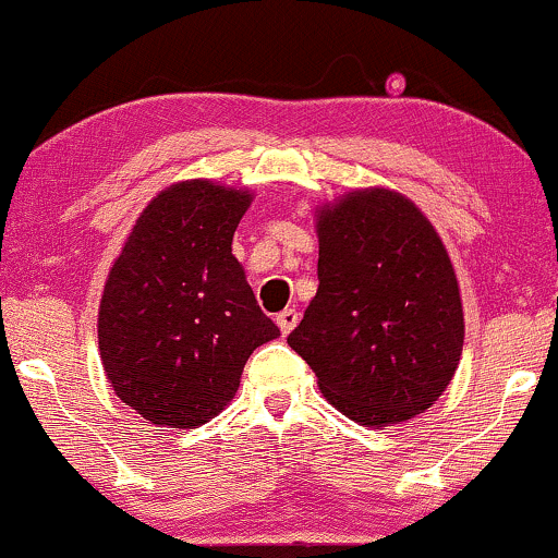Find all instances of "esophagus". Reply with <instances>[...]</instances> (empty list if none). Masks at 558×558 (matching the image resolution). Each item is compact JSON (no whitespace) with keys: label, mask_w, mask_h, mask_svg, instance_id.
I'll return each mask as SVG.
<instances>
[{"label":"esophagus","mask_w":558,"mask_h":558,"mask_svg":"<svg viewBox=\"0 0 558 558\" xmlns=\"http://www.w3.org/2000/svg\"><path fill=\"white\" fill-rule=\"evenodd\" d=\"M275 323H278V328L283 330L286 336H288V332H291L293 328H296V323H299V312H296V310H283V312H280L278 317H275Z\"/></svg>","instance_id":"34e87169"}]
</instances>
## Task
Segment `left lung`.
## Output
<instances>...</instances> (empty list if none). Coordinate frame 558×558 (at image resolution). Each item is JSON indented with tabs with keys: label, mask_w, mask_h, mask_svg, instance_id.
I'll use <instances>...</instances> for the list:
<instances>
[{
	"label": "left lung",
	"mask_w": 558,
	"mask_h": 558,
	"mask_svg": "<svg viewBox=\"0 0 558 558\" xmlns=\"http://www.w3.org/2000/svg\"><path fill=\"white\" fill-rule=\"evenodd\" d=\"M317 296L288 345L319 390L367 427L412 420L444 393L464 343L457 275L425 215L396 191L319 209Z\"/></svg>",
	"instance_id": "1"
}]
</instances>
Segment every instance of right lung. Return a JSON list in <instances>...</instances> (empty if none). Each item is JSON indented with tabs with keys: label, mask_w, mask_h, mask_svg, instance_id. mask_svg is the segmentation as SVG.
Instances as JSON below:
<instances>
[{
	"label": "right lung",
	"mask_w": 558,
	"mask_h": 558,
	"mask_svg": "<svg viewBox=\"0 0 558 558\" xmlns=\"http://www.w3.org/2000/svg\"><path fill=\"white\" fill-rule=\"evenodd\" d=\"M248 204V191L213 181L170 185L114 259L99 306L101 364L118 399L151 425L213 420L252 351L280 336L230 248Z\"/></svg>",
	"instance_id": "right-lung-1"
}]
</instances>
